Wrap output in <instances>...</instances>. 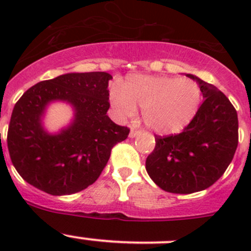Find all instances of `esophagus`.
Listing matches in <instances>:
<instances>
[{
  "mask_svg": "<svg viewBox=\"0 0 251 251\" xmlns=\"http://www.w3.org/2000/svg\"><path fill=\"white\" fill-rule=\"evenodd\" d=\"M141 131H138V130H135V128H132V130L130 131V137L131 138H133V137H136V136L138 135V133H140Z\"/></svg>",
  "mask_w": 251,
  "mask_h": 251,
  "instance_id": "1",
  "label": "esophagus"
}]
</instances>
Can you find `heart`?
<instances>
[{
    "label": "heart",
    "instance_id": "1",
    "mask_svg": "<svg viewBox=\"0 0 251 251\" xmlns=\"http://www.w3.org/2000/svg\"><path fill=\"white\" fill-rule=\"evenodd\" d=\"M111 102L120 116H132L136 107L151 130L171 133L193 119L201 102V91L191 78L135 75L111 90Z\"/></svg>",
    "mask_w": 251,
    "mask_h": 251
}]
</instances>
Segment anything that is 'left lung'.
Segmentation results:
<instances>
[{
	"label": "left lung",
	"mask_w": 251,
	"mask_h": 251,
	"mask_svg": "<svg viewBox=\"0 0 251 251\" xmlns=\"http://www.w3.org/2000/svg\"><path fill=\"white\" fill-rule=\"evenodd\" d=\"M187 76L198 82L204 102L181 133L155 136V148L146 160L154 183L177 194L212 186L228 168L238 146V116L228 98L211 83Z\"/></svg>",
	"instance_id": "8db88e82"
}]
</instances>
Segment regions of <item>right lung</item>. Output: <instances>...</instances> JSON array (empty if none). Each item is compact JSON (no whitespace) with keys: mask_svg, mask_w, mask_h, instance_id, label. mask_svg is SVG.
Masks as SVG:
<instances>
[{"mask_svg":"<svg viewBox=\"0 0 251 251\" xmlns=\"http://www.w3.org/2000/svg\"><path fill=\"white\" fill-rule=\"evenodd\" d=\"M110 78L104 72L69 73L41 81L20 97L11 116L7 144L23 179L52 196L77 193L96 182L111 148L130 132L107 115ZM53 101H65L75 109L72 123L57 134L42 125Z\"/></svg>","mask_w":251,"mask_h":251,"instance_id":"right-lung-1","label":"right lung"}]
</instances>
